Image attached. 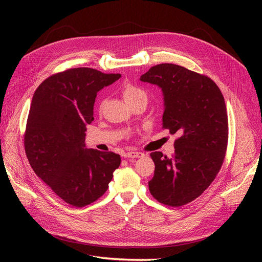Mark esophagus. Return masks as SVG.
Returning a JSON list of instances; mask_svg holds the SVG:
<instances>
[{
  "mask_svg": "<svg viewBox=\"0 0 262 262\" xmlns=\"http://www.w3.org/2000/svg\"><path fill=\"white\" fill-rule=\"evenodd\" d=\"M144 154H142L141 152H136V150H133V152H127L124 153V157L125 158H140L143 157Z\"/></svg>",
  "mask_w": 262,
  "mask_h": 262,
  "instance_id": "esophagus-1",
  "label": "esophagus"
}]
</instances>
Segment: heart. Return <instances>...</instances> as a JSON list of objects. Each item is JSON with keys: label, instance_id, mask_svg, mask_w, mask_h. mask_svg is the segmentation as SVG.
<instances>
[{"label": "heart", "instance_id": "b5f03b06", "mask_svg": "<svg viewBox=\"0 0 262 262\" xmlns=\"http://www.w3.org/2000/svg\"><path fill=\"white\" fill-rule=\"evenodd\" d=\"M121 92H122L123 98L125 99V101L128 104L133 103L134 101L138 100V99L146 98V92L142 88L136 86V85H133V84H129V82L122 87ZM102 105H103V103L101 104V107H102Z\"/></svg>", "mask_w": 262, "mask_h": 262}]
</instances>
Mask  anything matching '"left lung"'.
Wrapping results in <instances>:
<instances>
[{
    "mask_svg": "<svg viewBox=\"0 0 262 262\" xmlns=\"http://www.w3.org/2000/svg\"><path fill=\"white\" fill-rule=\"evenodd\" d=\"M140 79L162 89V128L180 135L171 157L150 153L155 172L149 192L159 203L180 207L198 199L223 164L228 143L223 94L210 77L173 63L154 66Z\"/></svg>",
    "mask_w": 262,
    "mask_h": 262,
    "instance_id": "obj_1",
    "label": "left lung"
}]
</instances>
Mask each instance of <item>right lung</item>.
<instances>
[{"label":"right lung","instance_id":"add662e5","mask_svg":"<svg viewBox=\"0 0 262 262\" xmlns=\"http://www.w3.org/2000/svg\"><path fill=\"white\" fill-rule=\"evenodd\" d=\"M120 77L68 69L49 76L34 93L24 133L27 159L54 193L74 207L100 199L121 163L119 154L85 148L96 93Z\"/></svg>","mask_w":262,"mask_h":262}]
</instances>
